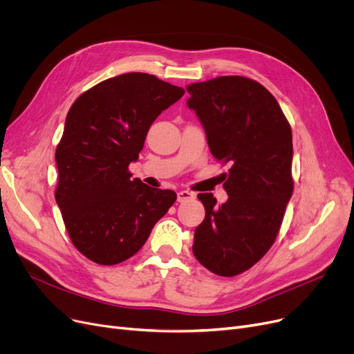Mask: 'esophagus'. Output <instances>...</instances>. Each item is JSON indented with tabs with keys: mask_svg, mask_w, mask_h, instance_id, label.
Listing matches in <instances>:
<instances>
[{
	"mask_svg": "<svg viewBox=\"0 0 354 354\" xmlns=\"http://www.w3.org/2000/svg\"><path fill=\"white\" fill-rule=\"evenodd\" d=\"M195 199V195L189 191H179L178 192V202H189Z\"/></svg>",
	"mask_w": 354,
	"mask_h": 354,
	"instance_id": "34e87169",
	"label": "esophagus"
}]
</instances>
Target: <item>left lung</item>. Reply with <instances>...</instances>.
Here are the masks:
<instances>
[{
	"mask_svg": "<svg viewBox=\"0 0 354 354\" xmlns=\"http://www.w3.org/2000/svg\"><path fill=\"white\" fill-rule=\"evenodd\" d=\"M187 90L211 153L231 166L225 203L198 195L205 219L192 251L211 272L234 277L258 263L280 231L294 188L291 127L271 93L248 77L222 76Z\"/></svg>",
	"mask_w": 354,
	"mask_h": 354,
	"instance_id": "8db88e82",
	"label": "left lung"
}]
</instances>
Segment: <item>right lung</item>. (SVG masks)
<instances>
[{"label": "right lung", "mask_w": 354, "mask_h": 354, "mask_svg": "<svg viewBox=\"0 0 354 354\" xmlns=\"http://www.w3.org/2000/svg\"><path fill=\"white\" fill-rule=\"evenodd\" d=\"M185 90L147 73H126L93 86L68 110L55 149V201L66 230L90 261L115 266L135 255L176 194L132 179L155 119Z\"/></svg>", "instance_id": "right-lung-1"}]
</instances>
